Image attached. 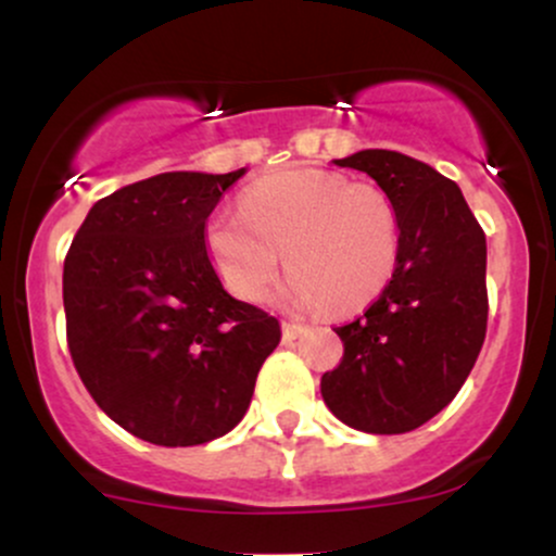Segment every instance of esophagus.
<instances>
[{"mask_svg":"<svg viewBox=\"0 0 556 556\" xmlns=\"http://www.w3.org/2000/svg\"><path fill=\"white\" fill-rule=\"evenodd\" d=\"M303 331H305L303 324H295V321H285V324H282L285 340H298V337L303 334Z\"/></svg>","mask_w":556,"mask_h":556,"instance_id":"34e87169","label":"esophagus"}]
</instances>
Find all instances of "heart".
Masks as SVG:
<instances>
[{"mask_svg": "<svg viewBox=\"0 0 556 556\" xmlns=\"http://www.w3.org/2000/svg\"><path fill=\"white\" fill-rule=\"evenodd\" d=\"M214 271L232 295L261 300L279 264L290 271L279 300L350 314L368 305L397 271L402 225L392 195L340 172L292 167L261 177L240 212H216L203 227Z\"/></svg>", "mask_w": 556, "mask_h": 556, "instance_id": "1", "label": "heart"}]
</instances>
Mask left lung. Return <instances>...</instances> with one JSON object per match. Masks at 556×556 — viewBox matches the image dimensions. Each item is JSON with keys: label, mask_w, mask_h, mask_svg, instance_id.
I'll return each instance as SVG.
<instances>
[{"label": "left lung", "mask_w": 556, "mask_h": 556, "mask_svg": "<svg viewBox=\"0 0 556 556\" xmlns=\"http://www.w3.org/2000/svg\"><path fill=\"white\" fill-rule=\"evenodd\" d=\"M366 172L400 212L397 271L379 300L337 327L344 355L321 397L350 429L405 433L444 410L486 337V235L463 190L429 164L387 149L334 159Z\"/></svg>", "instance_id": "8db88e82"}]
</instances>
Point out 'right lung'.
<instances>
[{
	"instance_id": "1",
	"label": "right lung",
	"mask_w": 556,
	"mask_h": 556,
	"mask_svg": "<svg viewBox=\"0 0 556 556\" xmlns=\"http://www.w3.org/2000/svg\"><path fill=\"white\" fill-rule=\"evenodd\" d=\"M245 167L164 172L91 206L65 258L67 344L96 405L132 437L193 446L245 416L279 321L222 287L203 227Z\"/></svg>"
}]
</instances>
